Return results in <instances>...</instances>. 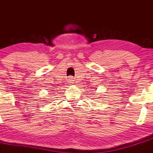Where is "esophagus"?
<instances>
[{
	"label": "esophagus",
	"mask_w": 153,
	"mask_h": 153,
	"mask_svg": "<svg viewBox=\"0 0 153 153\" xmlns=\"http://www.w3.org/2000/svg\"><path fill=\"white\" fill-rule=\"evenodd\" d=\"M73 81H74V80H73V78H72V77H69V79H68V82H69V84H72V83H73Z\"/></svg>",
	"instance_id": "obj_1"
}]
</instances>
